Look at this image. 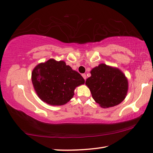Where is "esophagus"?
<instances>
[{
	"mask_svg": "<svg viewBox=\"0 0 153 153\" xmlns=\"http://www.w3.org/2000/svg\"><path fill=\"white\" fill-rule=\"evenodd\" d=\"M82 76L83 78H84V79H86V74H82Z\"/></svg>",
	"mask_w": 153,
	"mask_h": 153,
	"instance_id": "esophagus-1",
	"label": "esophagus"
}]
</instances>
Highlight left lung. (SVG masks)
Instances as JSON below:
<instances>
[{
	"instance_id": "8db88e82",
	"label": "left lung",
	"mask_w": 153,
	"mask_h": 153,
	"mask_svg": "<svg viewBox=\"0 0 153 153\" xmlns=\"http://www.w3.org/2000/svg\"><path fill=\"white\" fill-rule=\"evenodd\" d=\"M91 76L86 80L93 100L102 108L120 104L126 97L128 82L118 68L100 64L91 71Z\"/></svg>"
}]
</instances>
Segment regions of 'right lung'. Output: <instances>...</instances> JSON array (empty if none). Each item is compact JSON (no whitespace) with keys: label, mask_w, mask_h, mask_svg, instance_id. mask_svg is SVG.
<instances>
[{"label":"right lung","mask_w":153,"mask_h":153,"mask_svg":"<svg viewBox=\"0 0 153 153\" xmlns=\"http://www.w3.org/2000/svg\"><path fill=\"white\" fill-rule=\"evenodd\" d=\"M31 81L39 98L52 106H62L69 102L77 86L84 84L79 73L65 61L49 59L36 65L31 73Z\"/></svg>","instance_id":"obj_1"}]
</instances>
